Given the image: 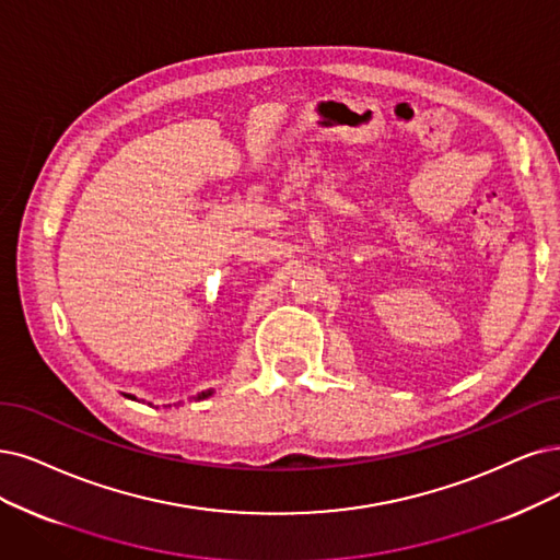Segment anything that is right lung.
Segmentation results:
<instances>
[{
    "label": "right lung",
    "mask_w": 560,
    "mask_h": 560,
    "mask_svg": "<svg viewBox=\"0 0 560 560\" xmlns=\"http://www.w3.org/2000/svg\"><path fill=\"white\" fill-rule=\"evenodd\" d=\"M210 395H212V392H202V395H200L198 399H205V397H210ZM129 397H131V395H129ZM131 399H136V397H131Z\"/></svg>",
    "instance_id": "obj_1"
}]
</instances>
